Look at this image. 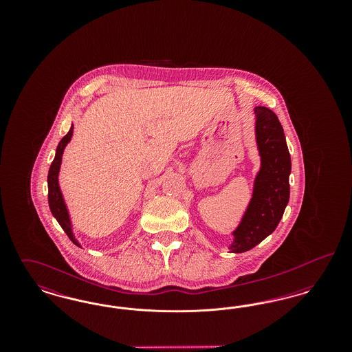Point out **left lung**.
Returning a JSON list of instances; mask_svg holds the SVG:
<instances>
[{
	"label": "left lung",
	"mask_w": 352,
	"mask_h": 352,
	"mask_svg": "<svg viewBox=\"0 0 352 352\" xmlns=\"http://www.w3.org/2000/svg\"><path fill=\"white\" fill-rule=\"evenodd\" d=\"M254 115L261 166L247 211L232 232L234 241L230 250L234 253L250 251L277 228L290 195L292 161L281 122L267 107H256Z\"/></svg>",
	"instance_id": "left-lung-1"
}]
</instances>
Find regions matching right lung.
Returning a JSON list of instances; mask_svg holds the SVG:
<instances>
[{
	"mask_svg": "<svg viewBox=\"0 0 352 352\" xmlns=\"http://www.w3.org/2000/svg\"><path fill=\"white\" fill-rule=\"evenodd\" d=\"M74 132V125H71L68 133L60 140L56 153H55V158L51 164L50 170H49V175H47V184H49V206H50L51 214L54 215V218L58 220V223L60 224V227L63 228V231L67 234L69 240L80 247V244L78 243V240L75 239V236L72 234V226H71V219L68 215L67 206L63 199L60 187H59V181H58V175H59V170H60V164H62V155L65 148L67 146L68 142L71 141Z\"/></svg>",
	"mask_w": 352,
	"mask_h": 352,
	"instance_id": "obj_1",
	"label": "right lung"
}]
</instances>
